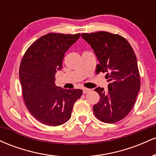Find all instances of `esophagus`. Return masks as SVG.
<instances>
[{
    "label": "esophagus",
    "instance_id": "obj_1",
    "mask_svg": "<svg viewBox=\"0 0 156 156\" xmlns=\"http://www.w3.org/2000/svg\"><path fill=\"white\" fill-rule=\"evenodd\" d=\"M90 89H87V88H83V94H87V93H88L90 92Z\"/></svg>",
    "mask_w": 156,
    "mask_h": 156
}]
</instances>
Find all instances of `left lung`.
Returning <instances> with one entry per match:
<instances>
[{
  "label": "left lung",
  "instance_id": "obj_1",
  "mask_svg": "<svg viewBox=\"0 0 156 156\" xmlns=\"http://www.w3.org/2000/svg\"><path fill=\"white\" fill-rule=\"evenodd\" d=\"M99 61L98 70L106 73L108 89L97 87L100 101L93 111L98 119L114 123L124 119L133 108L140 90L137 59L129 42L118 34L106 31L82 34Z\"/></svg>",
  "mask_w": 156,
  "mask_h": 156
}]
</instances>
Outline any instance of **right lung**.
Returning <instances> with one entry per match:
<instances>
[{
  "label": "right lung",
  "instance_id": "right-lung-1",
  "mask_svg": "<svg viewBox=\"0 0 156 156\" xmlns=\"http://www.w3.org/2000/svg\"><path fill=\"white\" fill-rule=\"evenodd\" d=\"M79 37L80 34L50 33L35 41L23 56L19 70L23 99L41 123L58 126L67 122L73 105L82 95L81 89H65L55 83L64 53Z\"/></svg>",
  "mask_w": 156,
  "mask_h": 156
}]
</instances>
